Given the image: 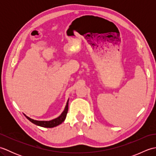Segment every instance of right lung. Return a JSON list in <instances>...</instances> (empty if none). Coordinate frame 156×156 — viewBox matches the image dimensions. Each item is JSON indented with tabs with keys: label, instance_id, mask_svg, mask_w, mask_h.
Wrapping results in <instances>:
<instances>
[{
	"label": "right lung",
	"instance_id": "right-lung-1",
	"mask_svg": "<svg viewBox=\"0 0 156 156\" xmlns=\"http://www.w3.org/2000/svg\"><path fill=\"white\" fill-rule=\"evenodd\" d=\"M68 101L67 102V103H66L65 109H64V111H63L62 113L59 115L58 118L53 119V120L49 121H36V120H34V119L28 117L27 116H26V115H25V117L28 119V120H29L31 122H33V123L36 125L40 126V127H47V128H52V127H56V126L60 125L62 122H64L66 119V115H67L68 111Z\"/></svg>",
	"mask_w": 156,
	"mask_h": 156
}]
</instances>
